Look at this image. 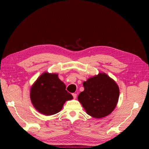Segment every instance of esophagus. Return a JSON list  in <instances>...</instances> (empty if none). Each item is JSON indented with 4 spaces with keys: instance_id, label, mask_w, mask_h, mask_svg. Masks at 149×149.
Returning <instances> with one entry per match:
<instances>
[{
    "instance_id": "1",
    "label": "esophagus",
    "mask_w": 149,
    "mask_h": 149,
    "mask_svg": "<svg viewBox=\"0 0 149 149\" xmlns=\"http://www.w3.org/2000/svg\"><path fill=\"white\" fill-rule=\"evenodd\" d=\"M72 96H73V97H74V99H76V97H77V94H76V93H73Z\"/></svg>"
}]
</instances>
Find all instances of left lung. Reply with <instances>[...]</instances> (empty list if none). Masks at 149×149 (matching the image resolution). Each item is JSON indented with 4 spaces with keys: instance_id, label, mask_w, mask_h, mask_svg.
Returning a JSON list of instances; mask_svg holds the SVG:
<instances>
[{
    "instance_id": "left-lung-1",
    "label": "left lung",
    "mask_w": 149,
    "mask_h": 149,
    "mask_svg": "<svg viewBox=\"0 0 149 149\" xmlns=\"http://www.w3.org/2000/svg\"><path fill=\"white\" fill-rule=\"evenodd\" d=\"M84 91L78 95V100L91 116L100 118L110 114L117 104L119 87L105 74H99L84 82Z\"/></svg>"
}]
</instances>
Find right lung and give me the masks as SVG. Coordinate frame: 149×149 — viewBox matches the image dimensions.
Here are the masks:
<instances>
[{
    "instance_id": "1",
    "label": "right lung",
    "mask_w": 149,
    "mask_h": 149,
    "mask_svg": "<svg viewBox=\"0 0 149 149\" xmlns=\"http://www.w3.org/2000/svg\"><path fill=\"white\" fill-rule=\"evenodd\" d=\"M30 97L34 107L47 116L60 112L65 102L73 99L58 75L47 72L41 75L33 85Z\"/></svg>"
}]
</instances>
